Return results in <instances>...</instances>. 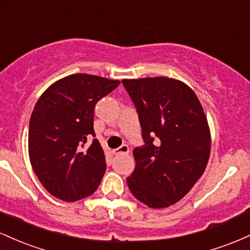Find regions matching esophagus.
<instances>
[{"label":"esophagus","mask_w":250,"mask_h":250,"mask_svg":"<svg viewBox=\"0 0 250 250\" xmlns=\"http://www.w3.org/2000/svg\"><path fill=\"white\" fill-rule=\"evenodd\" d=\"M129 153V147L127 145H122L121 147L114 149L113 154L114 155H123V154H128Z\"/></svg>","instance_id":"obj_1"}]
</instances>
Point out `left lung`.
Here are the masks:
<instances>
[{
    "instance_id": "1",
    "label": "left lung",
    "mask_w": 250,
    "mask_h": 250,
    "mask_svg": "<svg viewBox=\"0 0 250 250\" xmlns=\"http://www.w3.org/2000/svg\"><path fill=\"white\" fill-rule=\"evenodd\" d=\"M136 108L145 145L134 149L127 179L131 194L149 208L180 201L202 176L210 154L203 108L185 83L168 77L122 80Z\"/></svg>"
}]
</instances>
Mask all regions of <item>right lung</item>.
<instances>
[{"instance_id":"right-lung-1","label":"right lung","mask_w":250,"mask_h":250,"mask_svg":"<svg viewBox=\"0 0 250 250\" xmlns=\"http://www.w3.org/2000/svg\"><path fill=\"white\" fill-rule=\"evenodd\" d=\"M120 81L75 74L51 84L37 101L29 122V157L40 182L53 196L75 202L100 186L107 169L95 137L94 108Z\"/></svg>"}]
</instances>
